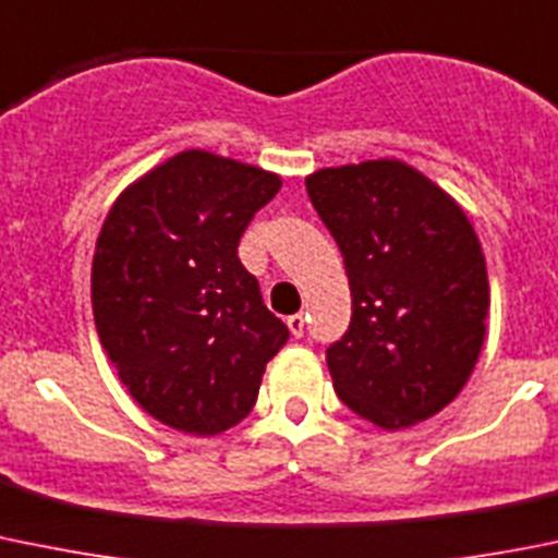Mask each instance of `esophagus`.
<instances>
[{
	"label": "esophagus",
	"instance_id": "34e87169",
	"mask_svg": "<svg viewBox=\"0 0 558 558\" xmlns=\"http://www.w3.org/2000/svg\"><path fill=\"white\" fill-rule=\"evenodd\" d=\"M286 324H289V329H291V335H294V338H302V335H305V316H302V313H294V316H289V318H286Z\"/></svg>",
	"mask_w": 558,
	"mask_h": 558
}]
</instances>
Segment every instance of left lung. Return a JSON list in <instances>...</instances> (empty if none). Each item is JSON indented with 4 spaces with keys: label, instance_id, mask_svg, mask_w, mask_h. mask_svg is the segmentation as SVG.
Returning <instances> with one entry per match:
<instances>
[{
    "label": "left lung",
    "instance_id": "1",
    "mask_svg": "<svg viewBox=\"0 0 558 558\" xmlns=\"http://www.w3.org/2000/svg\"><path fill=\"white\" fill-rule=\"evenodd\" d=\"M343 253L351 324L327 349L335 392L384 430L445 409L477 365L488 272L472 223L400 160L322 169L305 180Z\"/></svg>",
    "mask_w": 558,
    "mask_h": 558
}]
</instances>
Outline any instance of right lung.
<instances>
[{
	"label": "right lung",
	"instance_id": "1",
	"mask_svg": "<svg viewBox=\"0 0 558 558\" xmlns=\"http://www.w3.org/2000/svg\"><path fill=\"white\" fill-rule=\"evenodd\" d=\"M280 177L202 149L174 155L113 202L92 262L108 360L144 411L215 436L251 414L289 327L236 247Z\"/></svg>",
	"mask_w": 558,
	"mask_h": 558
}]
</instances>
